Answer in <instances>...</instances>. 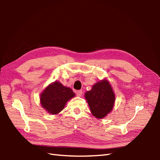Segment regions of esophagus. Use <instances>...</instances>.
Instances as JSON below:
<instances>
[{"instance_id":"34e87169","label":"esophagus","mask_w":160,"mask_h":160,"mask_svg":"<svg viewBox=\"0 0 160 160\" xmlns=\"http://www.w3.org/2000/svg\"><path fill=\"white\" fill-rule=\"evenodd\" d=\"M76 95H77V96H82V90H78V91H76Z\"/></svg>"}]
</instances>
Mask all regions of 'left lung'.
<instances>
[{
  "label": "left lung",
  "mask_w": 160,
  "mask_h": 160,
  "mask_svg": "<svg viewBox=\"0 0 160 160\" xmlns=\"http://www.w3.org/2000/svg\"><path fill=\"white\" fill-rule=\"evenodd\" d=\"M91 113L98 119L104 118L112 111L115 103V94L106 79L96 83L91 91L84 94Z\"/></svg>",
  "instance_id": "left-lung-1"
}]
</instances>
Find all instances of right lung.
Here are the masks:
<instances>
[{
  "instance_id": "1",
  "label": "right lung",
  "mask_w": 160,
  "mask_h": 160,
  "mask_svg": "<svg viewBox=\"0 0 160 160\" xmlns=\"http://www.w3.org/2000/svg\"><path fill=\"white\" fill-rule=\"evenodd\" d=\"M74 96L72 89L56 81L47 86L40 94V104L48 113L56 115L59 113L68 100Z\"/></svg>"
}]
</instances>
